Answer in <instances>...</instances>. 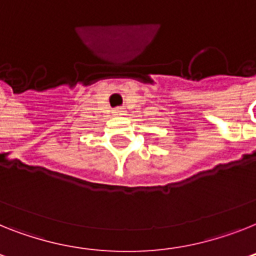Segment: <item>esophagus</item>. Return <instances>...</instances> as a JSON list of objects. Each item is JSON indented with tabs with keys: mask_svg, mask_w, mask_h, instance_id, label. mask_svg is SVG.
Masks as SVG:
<instances>
[{
	"mask_svg": "<svg viewBox=\"0 0 256 256\" xmlns=\"http://www.w3.org/2000/svg\"><path fill=\"white\" fill-rule=\"evenodd\" d=\"M114 113H116V116H121V114H122V109H121V108L116 109Z\"/></svg>",
	"mask_w": 256,
	"mask_h": 256,
	"instance_id": "34e87169",
	"label": "esophagus"
}]
</instances>
